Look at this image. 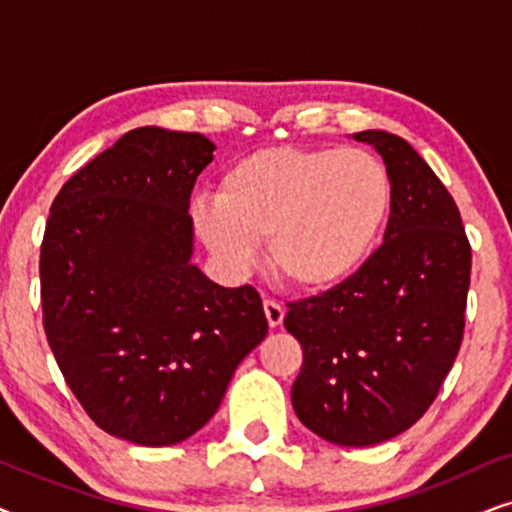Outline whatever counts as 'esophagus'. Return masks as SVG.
Segmentation results:
<instances>
[{"mask_svg":"<svg viewBox=\"0 0 512 512\" xmlns=\"http://www.w3.org/2000/svg\"><path fill=\"white\" fill-rule=\"evenodd\" d=\"M263 310H265V319H268V324H270V328H277V326H282V321H284V307L277 303V300H265L263 303Z\"/></svg>","mask_w":512,"mask_h":512,"instance_id":"1","label":"esophagus"}]
</instances>
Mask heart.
Segmentation results:
<instances>
[{
	"label": "heart",
	"instance_id": "heart-1",
	"mask_svg": "<svg viewBox=\"0 0 512 512\" xmlns=\"http://www.w3.org/2000/svg\"><path fill=\"white\" fill-rule=\"evenodd\" d=\"M394 205L375 153L335 146H268L221 174L216 200L193 205L212 254L240 270L265 240L270 270L291 289L324 293L370 261Z\"/></svg>",
	"mask_w": 512,
	"mask_h": 512
}]
</instances>
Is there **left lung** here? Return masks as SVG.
Returning <instances> with one entry per match:
<instances>
[{
	"label": "left lung",
	"mask_w": 512,
	"mask_h": 512,
	"mask_svg": "<svg viewBox=\"0 0 512 512\" xmlns=\"http://www.w3.org/2000/svg\"><path fill=\"white\" fill-rule=\"evenodd\" d=\"M354 139L380 151L394 184L384 244L338 289L286 305L284 328L303 347L298 419L363 447L408 431L436 401L464 340L471 244L457 202L405 139Z\"/></svg>",
	"instance_id": "left-lung-1"
}]
</instances>
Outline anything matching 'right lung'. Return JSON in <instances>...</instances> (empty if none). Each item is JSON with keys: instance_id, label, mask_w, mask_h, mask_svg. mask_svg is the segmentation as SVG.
I'll return each instance as SVG.
<instances>
[{"instance_id": "add662e5", "label": "right lung", "mask_w": 512, "mask_h": 512, "mask_svg": "<svg viewBox=\"0 0 512 512\" xmlns=\"http://www.w3.org/2000/svg\"><path fill=\"white\" fill-rule=\"evenodd\" d=\"M212 158L200 132L130 130L60 188L46 221L48 345L88 417L137 445L202 429L268 335L254 286L226 289L191 263L188 205Z\"/></svg>"}]
</instances>
